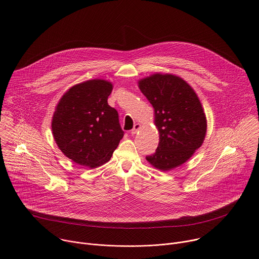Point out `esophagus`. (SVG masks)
I'll use <instances>...</instances> for the list:
<instances>
[{
    "mask_svg": "<svg viewBox=\"0 0 259 259\" xmlns=\"http://www.w3.org/2000/svg\"><path fill=\"white\" fill-rule=\"evenodd\" d=\"M139 128H140V124H138V123H136L135 125H134V127H133V129L131 130V134L132 135H135L136 133H137V131L139 130Z\"/></svg>",
    "mask_w": 259,
    "mask_h": 259,
    "instance_id": "34e87169",
    "label": "esophagus"
}]
</instances>
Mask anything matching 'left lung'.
Wrapping results in <instances>:
<instances>
[{"instance_id":"1","label":"left lung","mask_w":259,"mask_h":259,"mask_svg":"<svg viewBox=\"0 0 259 259\" xmlns=\"http://www.w3.org/2000/svg\"><path fill=\"white\" fill-rule=\"evenodd\" d=\"M155 114L159 143L147 161L161 170L186 162L201 147L207 131L206 115L194 90L183 78L156 73L139 81Z\"/></svg>"}]
</instances>
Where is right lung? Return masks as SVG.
<instances>
[{
  "instance_id": "1",
  "label": "right lung",
  "mask_w": 259,
  "mask_h": 259,
  "mask_svg": "<svg viewBox=\"0 0 259 259\" xmlns=\"http://www.w3.org/2000/svg\"><path fill=\"white\" fill-rule=\"evenodd\" d=\"M112 89L104 79L75 84L55 109L51 124L54 140L77 164L94 168L109 161L124 136L117 110L108 105Z\"/></svg>"
}]
</instances>
